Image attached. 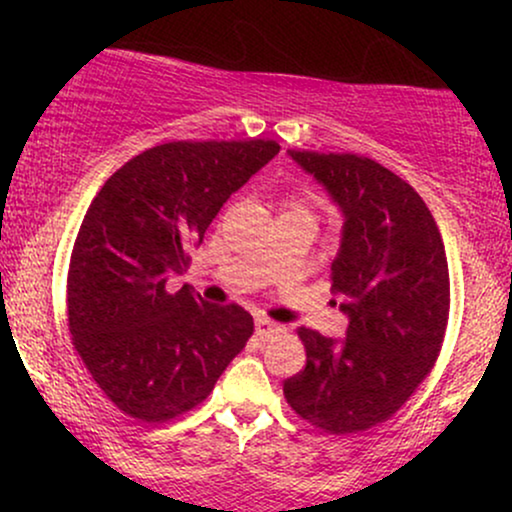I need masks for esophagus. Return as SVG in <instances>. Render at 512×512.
<instances>
[{"instance_id": "1", "label": "esophagus", "mask_w": 512, "mask_h": 512, "mask_svg": "<svg viewBox=\"0 0 512 512\" xmlns=\"http://www.w3.org/2000/svg\"><path fill=\"white\" fill-rule=\"evenodd\" d=\"M279 332H284V327L276 325V322H272V320H267V317H257L255 320V334L260 339H272L274 334H279Z\"/></svg>"}]
</instances>
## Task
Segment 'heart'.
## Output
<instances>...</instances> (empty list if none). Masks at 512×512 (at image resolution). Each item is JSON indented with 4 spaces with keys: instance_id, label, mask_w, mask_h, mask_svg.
Masks as SVG:
<instances>
[{
    "instance_id": "obj_1",
    "label": "heart",
    "mask_w": 512,
    "mask_h": 512,
    "mask_svg": "<svg viewBox=\"0 0 512 512\" xmlns=\"http://www.w3.org/2000/svg\"><path fill=\"white\" fill-rule=\"evenodd\" d=\"M286 209H303V207L298 202H289V207H286Z\"/></svg>"
}]
</instances>
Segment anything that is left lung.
<instances>
[{"instance_id":"left-lung-1","label":"left lung","mask_w":512,"mask_h":512,"mask_svg":"<svg viewBox=\"0 0 512 512\" xmlns=\"http://www.w3.org/2000/svg\"><path fill=\"white\" fill-rule=\"evenodd\" d=\"M344 214L332 293L349 315L342 342L301 327L305 368L284 380L289 407L334 436L383 424L438 361L450 274L436 219L419 192L356 154L289 151Z\"/></svg>"}]
</instances>
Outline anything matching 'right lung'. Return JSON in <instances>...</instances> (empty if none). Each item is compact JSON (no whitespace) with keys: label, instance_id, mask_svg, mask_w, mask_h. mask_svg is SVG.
I'll list each match as a JSON object with an SVG mask.
<instances>
[{"label":"right lung","instance_id":"right-lung-1","mask_svg":"<svg viewBox=\"0 0 512 512\" xmlns=\"http://www.w3.org/2000/svg\"><path fill=\"white\" fill-rule=\"evenodd\" d=\"M272 139L168 142L129 158L88 207L67 274L76 354L103 395L132 419L166 424L199 407L243 351L252 315L211 305L185 274L228 197L279 154Z\"/></svg>","mask_w":512,"mask_h":512}]
</instances>
